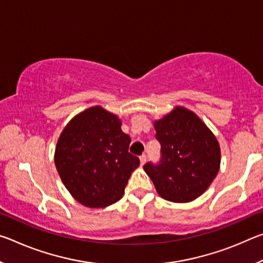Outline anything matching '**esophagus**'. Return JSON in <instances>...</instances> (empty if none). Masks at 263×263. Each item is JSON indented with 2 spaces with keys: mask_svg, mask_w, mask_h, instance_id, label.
I'll return each mask as SVG.
<instances>
[{
  "mask_svg": "<svg viewBox=\"0 0 263 263\" xmlns=\"http://www.w3.org/2000/svg\"><path fill=\"white\" fill-rule=\"evenodd\" d=\"M139 159H140V164H141V166H144L145 162H146V155H145V154L140 155Z\"/></svg>",
  "mask_w": 263,
  "mask_h": 263,
  "instance_id": "esophagus-1",
  "label": "esophagus"
}]
</instances>
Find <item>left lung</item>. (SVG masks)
Segmentation results:
<instances>
[{
  "instance_id": "8db88e82",
  "label": "left lung",
  "mask_w": 263,
  "mask_h": 263,
  "mask_svg": "<svg viewBox=\"0 0 263 263\" xmlns=\"http://www.w3.org/2000/svg\"><path fill=\"white\" fill-rule=\"evenodd\" d=\"M161 159L147 162L144 171L158 194L175 203L191 202L205 191L218 174L220 147L202 119L193 111L176 106L154 122Z\"/></svg>"
}]
</instances>
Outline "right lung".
I'll use <instances>...</instances> for the list:
<instances>
[{
  "mask_svg": "<svg viewBox=\"0 0 263 263\" xmlns=\"http://www.w3.org/2000/svg\"><path fill=\"white\" fill-rule=\"evenodd\" d=\"M117 116L92 106L75 116L57 142L54 163L70 195L88 208H105L123 197L139 158Z\"/></svg>",
  "mask_w": 263,
  "mask_h": 263,
  "instance_id": "add662e5",
  "label": "right lung"
}]
</instances>
